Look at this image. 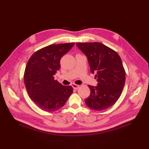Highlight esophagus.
I'll use <instances>...</instances> for the list:
<instances>
[{
  "instance_id": "34e87169",
  "label": "esophagus",
  "mask_w": 149,
  "mask_h": 149,
  "mask_svg": "<svg viewBox=\"0 0 149 149\" xmlns=\"http://www.w3.org/2000/svg\"><path fill=\"white\" fill-rule=\"evenodd\" d=\"M72 86L74 88V89H75V90H78L79 88H80L79 85H77V84H72Z\"/></svg>"
}]
</instances>
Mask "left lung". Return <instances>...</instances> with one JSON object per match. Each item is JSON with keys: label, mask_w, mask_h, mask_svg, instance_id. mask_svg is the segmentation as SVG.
I'll return each mask as SVG.
<instances>
[{"label": "left lung", "mask_w": 149, "mask_h": 149, "mask_svg": "<svg viewBox=\"0 0 149 149\" xmlns=\"http://www.w3.org/2000/svg\"><path fill=\"white\" fill-rule=\"evenodd\" d=\"M76 45L87 56L91 72L97 77V86L88 85L90 95L85 103L94 110L107 109L118 100L124 86L125 72L122 59L116 51L101 43Z\"/></svg>", "instance_id": "8db88e82"}]
</instances>
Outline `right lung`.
Wrapping results in <instances>:
<instances>
[{
	"label": "right lung",
	"instance_id": "obj_1",
	"mask_svg": "<svg viewBox=\"0 0 149 149\" xmlns=\"http://www.w3.org/2000/svg\"><path fill=\"white\" fill-rule=\"evenodd\" d=\"M75 43L50 45L34 52L25 69L24 79L31 99L41 109L55 111L65 105L73 93L71 86H63L54 79L60 59Z\"/></svg>",
	"mask_w": 149,
	"mask_h": 149
}]
</instances>
